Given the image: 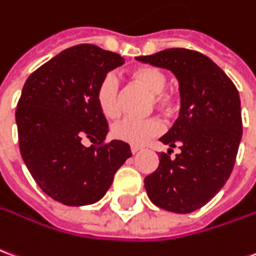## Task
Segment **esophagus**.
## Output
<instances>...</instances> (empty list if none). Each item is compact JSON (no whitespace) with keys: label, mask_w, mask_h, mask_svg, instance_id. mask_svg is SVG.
<instances>
[{"label":"esophagus","mask_w":256,"mask_h":256,"mask_svg":"<svg viewBox=\"0 0 256 256\" xmlns=\"http://www.w3.org/2000/svg\"><path fill=\"white\" fill-rule=\"evenodd\" d=\"M141 150H142V148H141V146H130V151H132V154H137L138 151H141Z\"/></svg>","instance_id":"esophagus-1"}]
</instances>
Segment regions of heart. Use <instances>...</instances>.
Masks as SVG:
<instances>
[{"mask_svg":"<svg viewBox=\"0 0 256 256\" xmlns=\"http://www.w3.org/2000/svg\"><path fill=\"white\" fill-rule=\"evenodd\" d=\"M133 78L146 86L154 92L155 105L164 110H169L173 106V98L165 92L168 86V76L156 68H138L133 72ZM98 108L106 118H114L120 110V82L115 73H106L100 82L96 91ZM164 132V123L156 118L151 119H134L123 118L112 126L110 133L116 140L124 141L134 146L146 144L152 137H156Z\"/></svg>","mask_w":256,"mask_h":256,"instance_id":"1","label":"heart"}]
</instances>
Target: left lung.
<instances>
[{
    "label": "left lung",
    "mask_w": 256,
    "mask_h": 256,
    "mask_svg": "<svg viewBox=\"0 0 256 256\" xmlns=\"http://www.w3.org/2000/svg\"><path fill=\"white\" fill-rule=\"evenodd\" d=\"M170 70L178 82L180 114L159 140L180 154L159 155L156 170L144 178L148 198L159 208L190 214L210 201L228 182L241 136L238 91L228 74L204 54L169 48L137 56Z\"/></svg>",
    "instance_id": "1"
}]
</instances>
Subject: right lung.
I'll return each mask as SVG.
<instances>
[{"mask_svg": "<svg viewBox=\"0 0 256 256\" xmlns=\"http://www.w3.org/2000/svg\"><path fill=\"white\" fill-rule=\"evenodd\" d=\"M123 64L119 54L80 44L40 66L23 86L15 114L22 158L41 190L64 205L100 201L132 156L124 141L102 144L108 123L96 100L104 76ZM86 140L98 146L86 147Z\"/></svg>", "mask_w": 256, "mask_h": 256, "instance_id": "1", "label": "right lung"}]
</instances>
